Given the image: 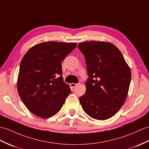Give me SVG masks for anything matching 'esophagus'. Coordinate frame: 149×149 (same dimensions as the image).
<instances>
[{
  "label": "esophagus",
  "mask_w": 149,
  "mask_h": 149,
  "mask_svg": "<svg viewBox=\"0 0 149 149\" xmlns=\"http://www.w3.org/2000/svg\"><path fill=\"white\" fill-rule=\"evenodd\" d=\"M70 85H71V87H72V88H74V87H75L76 86H77V85H78V84H77V83H71Z\"/></svg>",
  "instance_id": "obj_1"
}]
</instances>
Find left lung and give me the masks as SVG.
<instances>
[{"label": "left lung", "instance_id": "8db88e82", "mask_svg": "<svg viewBox=\"0 0 149 149\" xmlns=\"http://www.w3.org/2000/svg\"><path fill=\"white\" fill-rule=\"evenodd\" d=\"M89 78L86 92L79 98L83 111L93 119L106 120L124 104L131 81V70L121 52L108 42L79 43Z\"/></svg>", "mask_w": 149, "mask_h": 149}]
</instances>
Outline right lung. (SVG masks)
<instances>
[{
    "label": "right lung",
    "mask_w": 149,
    "mask_h": 149,
    "mask_svg": "<svg viewBox=\"0 0 149 149\" xmlns=\"http://www.w3.org/2000/svg\"><path fill=\"white\" fill-rule=\"evenodd\" d=\"M77 43L45 42L33 46L20 64L17 89L28 109L42 118L53 116L71 93L65 83L61 63Z\"/></svg>",
    "instance_id": "1"
}]
</instances>
